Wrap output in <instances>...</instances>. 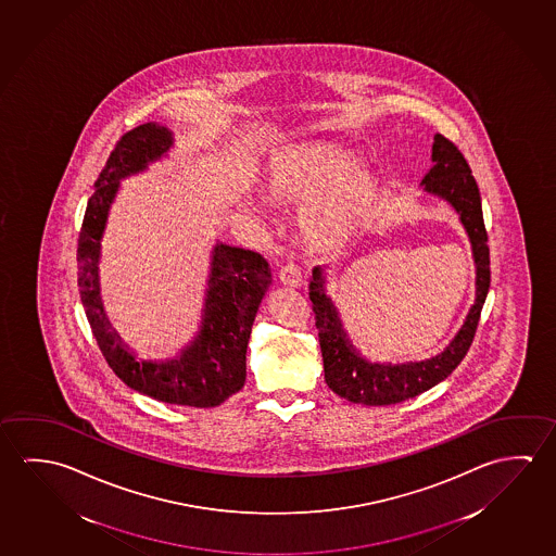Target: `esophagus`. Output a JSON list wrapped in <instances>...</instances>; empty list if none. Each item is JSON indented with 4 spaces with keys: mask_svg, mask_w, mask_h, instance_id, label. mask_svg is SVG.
Listing matches in <instances>:
<instances>
[{
    "mask_svg": "<svg viewBox=\"0 0 556 556\" xmlns=\"http://www.w3.org/2000/svg\"><path fill=\"white\" fill-rule=\"evenodd\" d=\"M277 277H279V281H281L282 285H289V287H299V285H301V269H299V265L291 262V260L285 262V264L279 267Z\"/></svg>",
    "mask_w": 556,
    "mask_h": 556,
    "instance_id": "obj_1",
    "label": "esophagus"
}]
</instances>
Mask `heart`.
I'll use <instances>...</instances> for the list:
<instances>
[{"mask_svg":"<svg viewBox=\"0 0 556 556\" xmlns=\"http://www.w3.org/2000/svg\"><path fill=\"white\" fill-rule=\"evenodd\" d=\"M361 161L336 143H312L287 151L269 170L267 190L277 200H308L302 207V235L312 244L345 240L382 193L372 173H355Z\"/></svg>","mask_w":556,"mask_h":556,"instance_id":"b5f03b06","label":"heart"}]
</instances>
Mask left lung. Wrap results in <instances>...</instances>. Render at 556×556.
<instances>
[{
	"mask_svg": "<svg viewBox=\"0 0 556 556\" xmlns=\"http://www.w3.org/2000/svg\"><path fill=\"white\" fill-rule=\"evenodd\" d=\"M422 186L428 193L450 201L464 223L477 264V299L467 314L464 328L459 329L444 353L420 363L378 365L356 355L353 345L346 341L336 308L324 291L321 269L314 267L309 281V301L316 314L326 382L331 392L351 403L393 405L427 392L454 372L473 343L482 304L491 287V257L486 244L489 237L482 220L481 193L471 168L454 141L442 134L434 136L432 168L422 178Z\"/></svg>",
	"mask_w": 556,
	"mask_h": 556,
	"instance_id": "obj_1",
	"label": "left lung"
}]
</instances>
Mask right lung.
<instances>
[{
    "label": "right lung",
    "mask_w": 556,
    "mask_h": 556,
    "mask_svg": "<svg viewBox=\"0 0 556 556\" xmlns=\"http://www.w3.org/2000/svg\"><path fill=\"white\" fill-rule=\"evenodd\" d=\"M173 134L159 124H143L119 137L89 198L77 242L79 294L92 336L119 380L149 397L188 405L217 407L247 382V349L255 312L271 285L264 255L217 244L211 262L210 289L200 336L182 355L168 363L137 361L128 353L102 309L99 296V252L110 203L119 178L146 170L170 149Z\"/></svg>",
    "instance_id": "right-lung-1"
}]
</instances>
